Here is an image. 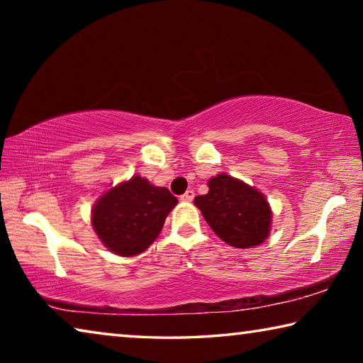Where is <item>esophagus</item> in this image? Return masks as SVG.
<instances>
[{
    "label": "esophagus",
    "instance_id": "1",
    "mask_svg": "<svg viewBox=\"0 0 363 363\" xmlns=\"http://www.w3.org/2000/svg\"><path fill=\"white\" fill-rule=\"evenodd\" d=\"M194 199H195V192L192 189L187 190V192L184 195H181V201H187V203H190V201H192Z\"/></svg>",
    "mask_w": 363,
    "mask_h": 363
}]
</instances>
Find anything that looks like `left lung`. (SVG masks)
<instances>
[{
    "mask_svg": "<svg viewBox=\"0 0 363 363\" xmlns=\"http://www.w3.org/2000/svg\"><path fill=\"white\" fill-rule=\"evenodd\" d=\"M210 192L195 196L199 208L216 235L235 248H251L266 240L272 211L261 192L219 174L208 182Z\"/></svg>",
    "mask_w": 363,
    "mask_h": 363,
    "instance_id": "left-lung-1",
    "label": "left lung"
}]
</instances>
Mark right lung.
Segmentation results:
<instances>
[{
  "label": "right lung",
  "mask_w": 363,
  "mask_h": 363,
  "mask_svg": "<svg viewBox=\"0 0 363 363\" xmlns=\"http://www.w3.org/2000/svg\"><path fill=\"white\" fill-rule=\"evenodd\" d=\"M176 203L177 199L167 187H155L144 177L134 176L97 201L93 227L110 251L134 256L158 237Z\"/></svg>",
  "instance_id": "1"
}]
</instances>
